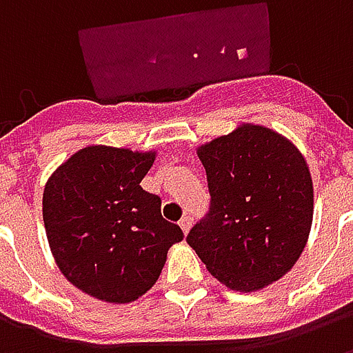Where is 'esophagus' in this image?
<instances>
[{
	"instance_id": "34e87169",
	"label": "esophagus",
	"mask_w": 353,
	"mask_h": 353,
	"mask_svg": "<svg viewBox=\"0 0 353 353\" xmlns=\"http://www.w3.org/2000/svg\"><path fill=\"white\" fill-rule=\"evenodd\" d=\"M191 225H192V217H191V215H183V217H181V221H179V227L183 229L185 234L189 232V229H191Z\"/></svg>"
}]
</instances>
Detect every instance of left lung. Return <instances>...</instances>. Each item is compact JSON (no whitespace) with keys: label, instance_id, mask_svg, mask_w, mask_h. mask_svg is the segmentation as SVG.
I'll list each match as a JSON object with an SVG mask.
<instances>
[{"label":"left lung","instance_id":"1","mask_svg":"<svg viewBox=\"0 0 353 353\" xmlns=\"http://www.w3.org/2000/svg\"><path fill=\"white\" fill-rule=\"evenodd\" d=\"M199 159L212 199L187 244L234 291L280 280L312 227L314 189L303 154L270 128L244 124L199 147Z\"/></svg>","mask_w":353,"mask_h":353}]
</instances>
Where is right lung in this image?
<instances>
[{
  "instance_id": "obj_1",
  "label": "right lung",
  "mask_w": 353,
  "mask_h": 353,
  "mask_svg": "<svg viewBox=\"0 0 353 353\" xmlns=\"http://www.w3.org/2000/svg\"><path fill=\"white\" fill-rule=\"evenodd\" d=\"M154 153L85 147L49 177L43 221L58 268L83 293L124 304L159 280L183 230L141 189Z\"/></svg>"
}]
</instances>
